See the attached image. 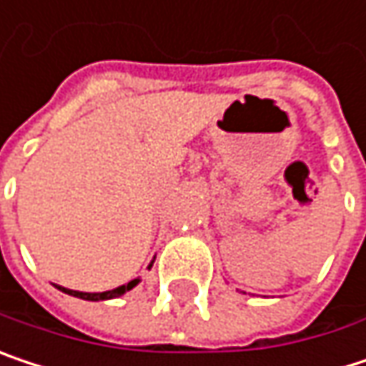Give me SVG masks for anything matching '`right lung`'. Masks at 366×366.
<instances>
[{"mask_svg":"<svg viewBox=\"0 0 366 366\" xmlns=\"http://www.w3.org/2000/svg\"><path fill=\"white\" fill-rule=\"evenodd\" d=\"M154 262V259H152ZM152 262L149 264V270L150 266H152ZM140 282V279H134V281H129L127 285H121V287H117L113 291H102V293H84V291H73V289H66V287H60V285H56L60 291H64V293H69V295H73V297H81V300H89V302H100V300H113V297H119V295H123V293H127L129 289H134L136 285Z\"/></svg>","mask_w":366,"mask_h":366,"instance_id":"right-lung-1","label":"right lung"}]
</instances>
